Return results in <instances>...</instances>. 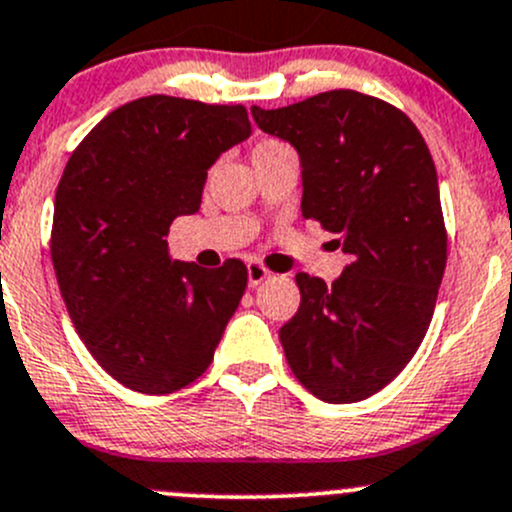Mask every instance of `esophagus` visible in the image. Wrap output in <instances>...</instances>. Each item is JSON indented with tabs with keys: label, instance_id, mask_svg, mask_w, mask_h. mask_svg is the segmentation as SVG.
I'll use <instances>...</instances> for the list:
<instances>
[{
	"label": "esophagus",
	"instance_id": "34e87169",
	"mask_svg": "<svg viewBox=\"0 0 512 512\" xmlns=\"http://www.w3.org/2000/svg\"><path fill=\"white\" fill-rule=\"evenodd\" d=\"M267 277H270V270H265L262 265H257V262H250V265H247V285L250 287H257L260 282H265Z\"/></svg>",
	"mask_w": 512,
	"mask_h": 512
}]
</instances>
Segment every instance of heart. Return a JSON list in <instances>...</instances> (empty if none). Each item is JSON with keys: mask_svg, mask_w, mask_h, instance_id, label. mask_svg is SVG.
<instances>
[{"mask_svg": "<svg viewBox=\"0 0 512 512\" xmlns=\"http://www.w3.org/2000/svg\"><path fill=\"white\" fill-rule=\"evenodd\" d=\"M275 146H285V143H277V141H262L260 146L255 148V153H257V151H267V148H275Z\"/></svg>", "mask_w": 512, "mask_h": 512, "instance_id": "b5f03b06", "label": "heart"}]
</instances>
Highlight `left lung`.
Here are the masks:
<instances>
[{
  "label": "left lung",
  "mask_w": 512,
  "mask_h": 512,
  "mask_svg": "<svg viewBox=\"0 0 512 512\" xmlns=\"http://www.w3.org/2000/svg\"><path fill=\"white\" fill-rule=\"evenodd\" d=\"M252 118L302 163V215L352 257L327 285L297 272L280 329L289 369L329 404L369 399L421 347L446 270V225L426 141L381 98L339 89Z\"/></svg>",
  "instance_id": "8db88e82"
}]
</instances>
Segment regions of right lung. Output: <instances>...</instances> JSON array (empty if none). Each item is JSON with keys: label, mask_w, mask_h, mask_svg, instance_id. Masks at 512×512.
<instances>
[{"label": "right lung", "mask_w": 512, "mask_h": 512, "mask_svg": "<svg viewBox=\"0 0 512 512\" xmlns=\"http://www.w3.org/2000/svg\"><path fill=\"white\" fill-rule=\"evenodd\" d=\"M252 133L245 106L143 96L108 113L66 163L51 262L91 356L123 386L173 394L213 361L247 267L170 260V223L198 213L210 165Z\"/></svg>", "instance_id": "obj_1"}]
</instances>
